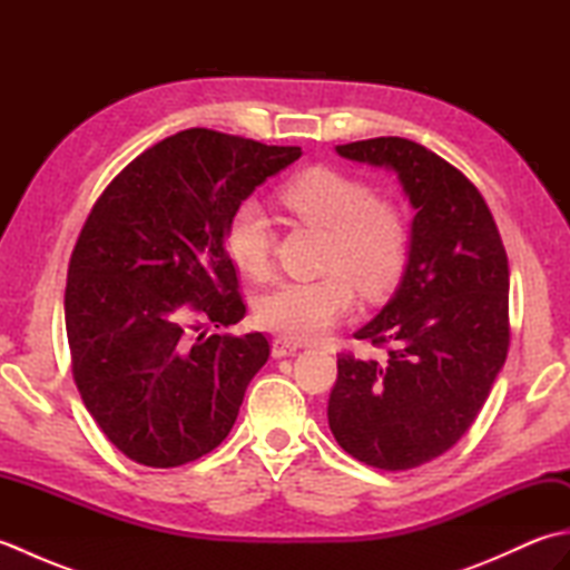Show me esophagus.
<instances>
[{
    "mask_svg": "<svg viewBox=\"0 0 570 570\" xmlns=\"http://www.w3.org/2000/svg\"><path fill=\"white\" fill-rule=\"evenodd\" d=\"M298 353V345L292 341H284V337H276L272 343V355L274 357H292Z\"/></svg>",
    "mask_w": 570,
    "mask_h": 570,
    "instance_id": "1",
    "label": "esophagus"
}]
</instances>
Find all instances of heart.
Wrapping results in <instances>:
<instances>
[{"mask_svg":"<svg viewBox=\"0 0 570 570\" xmlns=\"http://www.w3.org/2000/svg\"><path fill=\"white\" fill-rule=\"evenodd\" d=\"M284 208L301 223L328 233L321 278L282 282L257 304V323L284 341H316L355 306V287L380 296L399 282L409 254V229L396 205L374 198L355 176L333 168H308L278 190ZM225 249L239 272L266 278L272 272L274 227L257 203L229 213Z\"/></svg>","mask_w":570,"mask_h":570,"instance_id":"1","label":"heart"}]
</instances>
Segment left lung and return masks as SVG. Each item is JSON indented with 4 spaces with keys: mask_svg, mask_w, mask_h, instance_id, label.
Returning a JSON list of instances; mask_svg holds the SVG:
<instances>
[{
    "mask_svg": "<svg viewBox=\"0 0 570 570\" xmlns=\"http://www.w3.org/2000/svg\"><path fill=\"white\" fill-rule=\"evenodd\" d=\"M337 154L394 168L416 215L402 284L355 333L386 355H337L328 423L360 463L419 468L463 439L504 365L507 252L485 198L439 154L402 137L343 144Z\"/></svg>",
    "mask_w": 570,
    "mask_h": 570,
    "instance_id": "1",
    "label": "left lung"
}]
</instances>
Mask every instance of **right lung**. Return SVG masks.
Instances as JSON below:
<instances>
[{
  "instance_id": "obj_1",
  "label": "right lung",
  "mask_w": 570,
  "mask_h": 570,
  "mask_svg": "<svg viewBox=\"0 0 570 570\" xmlns=\"http://www.w3.org/2000/svg\"><path fill=\"white\" fill-rule=\"evenodd\" d=\"M298 156L193 127L139 154L95 200L68 264L70 365L90 416L135 463L186 465L233 429L269 341L205 335L247 311L225 225Z\"/></svg>"
}]
</instances>
